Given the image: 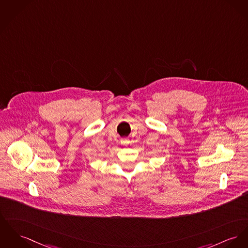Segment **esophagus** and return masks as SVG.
<instances>
[{
	"label": "esophagus",
	"instance_id": "1",
	"mask_svg": "<svg viewBox=\"0 0 248 248\" xmlns=\"http://www.w3.org/2000/svg\"><path fill=\"white\" fill-rule=\"evenodd\" d=\"M121 143H122V145H123V146H128V145H129V141H128V140H126V139H125V140H122V141H121Z\"/></svg>",
	"mask_w": 248,
	"mask_h": 248
}]
</instances>
